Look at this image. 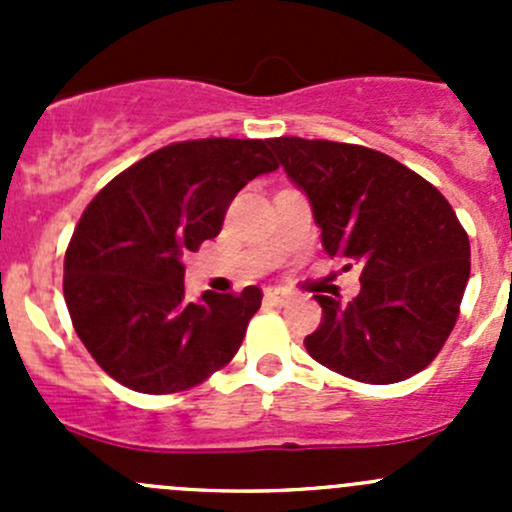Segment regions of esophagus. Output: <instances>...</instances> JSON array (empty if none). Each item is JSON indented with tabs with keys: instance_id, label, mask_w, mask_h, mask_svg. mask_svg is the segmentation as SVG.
Segmentation results:
<instances>
[{
	"instance_id": "esophagus-1",
	"label": "esophagus",
	"mask_w": 512,
	"mask_h": 512,
	"mask_svg": "<svg viewBox=\"0 0 512 512\" xmlns=\"http://www.w3.org/2000/svg\"><path fill=\"white\" fill-rule=\"evenodd\" d=\"M265 299L272 304H287L289 302V292L287 289H280V287H267L265 289Z\"/></svg>"
}]
</instances>
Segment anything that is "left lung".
<instances>
[{
    "label": "left lung",
    "instance_id": "left-lung-1",
    "mask_svg": "<svg viewBox=\"0 0 512 512\" xmlns=\"http://www.w3.org/2000/svg\"><path fill=\"white\" fill-rule=\"evenodd\" d=\"M267 143L307 193L324 252L344 270L361 265V292L349 304L314 294L322 322L304 339L309 356L364 384L426 369L456 327L471 277V242L451 203L366 146L297 136Z\"/></svg>",
    "mask_w": 512,
    "mask_h": 512
}]
</instances>
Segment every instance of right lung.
I'll use <instances>...</instances> for the list:
<instances>
[{
    "label": "right lung",
    "mask_w": 512,
    "mask_h": 512,
    "mask_svg": "<svg viewBox=\"0 0 512 512\" xmlns=\"http://www.w3.org/2000/svg\"><path fill=\"white\" fill-rule=\"evenodd\" d=\"M277 160L260 138H198L118 173L81 215L64 299L96 364L141 394H175L230 364L260 287L185 297L183 257L223 230L232 198Z\"/></svg>",
    "instance_id": "obj_1"
}]
</instances>
